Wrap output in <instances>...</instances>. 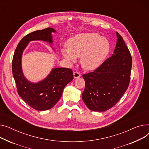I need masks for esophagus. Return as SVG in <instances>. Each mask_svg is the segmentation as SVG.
<instances>
[{
  "label": "esophagus",
  "instance_id": "esophagus-1",
  "mask_svg": "<svg viewBox=\"0 0 149 149\" xmlns=\"http://www.w3.org/2000/svg\"><path fill=\"white\" fill-rule=\"evenodd\" d=\"M73 76H74V78L76 79V78H78V77H79L81 76V74L79 73L78 72L76 71L73 73Z\"/></svg>",
  "mask_w": 149,
  "mask_h": 149
}]
</instances>
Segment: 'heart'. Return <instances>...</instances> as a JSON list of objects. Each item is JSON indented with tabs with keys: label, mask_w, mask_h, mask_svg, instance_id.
Wrapping results in <instances>:
<instances>
[{
	"label": "heart",
	"mask_w": 149,
	"mask_h": 149,
	"mask_svg": "<svg viewBox=\"0 0 149 149\" xmlns=\"http://www.w3.org/2000/svg\"><path fill=\"white\" fill-rule=\"evenodd\" d=\"M67 49H63V56L74 61L81 57L82 67L86 70L98 68L108 55L111 45L109 40L97 33L90 32L77 34L67 43Z\"/></svg>",
	"instance_id": "obj_1"
}]
</instances>
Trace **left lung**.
Instances as JSON below:
<instances>
[{
  "mask_svg": "<svg viewBox=\"0 0 149 149\" xmlns=\"http://www.w3.org/2000/svg\"><path fill=\"white\" fill-rule=\"evenodd\" d=\"M113 54L93 72L82 75L85 81L82 98L93 111H105L120 100L127 90L130 79L132 59L120 35Z\"/></svg>",
  "mask_w": 149,
  "mask_h": 149,
  "instance_id": "8db88e82",
  "label": "left lung"
}]
</instances>
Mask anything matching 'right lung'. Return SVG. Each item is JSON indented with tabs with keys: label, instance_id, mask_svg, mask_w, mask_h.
I'll use <instances>...</instances> for the list:
<instances>
[{
	"label": "right lung",
	"instance_id": "add662e5",
	"mask_svg": "<svg viewBox=\"0 0 149 149\" xmlns=\"http://www.w3.org/2000/svg\"><path fill=\"white\" fill-rule=\"evenodd\" d=\"M55 32L54 29L47 28L28 34L17 45L13 59L12 70L17 92L29 106L38 111L53 108L60 99L65 85L73 79L72 70L68 68L52 69L46 78L37 83L29 82L23 75L22 56L29 41L42 40L52 44V32Z\"/></svg>",
	"mask_w": 149,
	"mask_h": 149
}]
</instances>
